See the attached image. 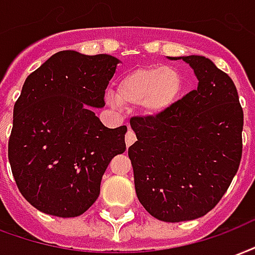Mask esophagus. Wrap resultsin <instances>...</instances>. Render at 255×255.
Here are the masks:
<instances>
[{
  "mask_svg": "<svg viewBox=\"0 0 255 255\" xmlns=\"http://www.w3.org/2000/svg\"><path fill=\"white\" fill-rule=\"evenodd\" d=\"M135 140H136V136H135V133H133L132 131H128L127 135H126V146H127V147L132 146L133 143H135Z\"/></svg>",
  "mask_w": 255,
  "mask_h": 255,
  "instance_id": "esophagus-1",
  "label": "esophagus"
}]
</instances>
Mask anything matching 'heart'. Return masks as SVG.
<instances>
[{"instance_id":"obj_1","label":"heart","mask_w":255,"mask_h":255,"mask_svg":"<svg viewBox=\"0 0 255 255\" xmlns=\"http://www.w3.org/2000/svg\"><path fill=\"white\" fill-rule=\"evenodd\" d=\"M184 88L180 70L173 66H146L131 70L118 82V92L107 90L105 103L123 109L139 105L143 113L156 118L175 105Z\"/></svg>"}]
</instances>
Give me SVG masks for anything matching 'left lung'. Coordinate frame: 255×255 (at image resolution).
Segmentation results:
<instances>
[{
  "label": "left lung",
  "instance_id": "8db88e82",
  "mask_svg": "<svg viewBox=\"0 0 255 255\" xmlns=\"http://www.w3.org/2000/svg\"><path fill=\"white\" fill-rule=\"evenodd\" d=\"M182 59L197 89L156 118H132L136 142L128 148L135 190L148 214L162 222L201 218L218 204L242 158L243 111L224 71L200 55Z\"/></svg>",
  "mask_w": 255,
  "mask_h": 255
}]
</instances>
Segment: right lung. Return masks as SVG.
Listing matches in <instances>:
<instances>
[{
  "mask_svg": "<svg viewBox=\"0 0 255 255\" xmlns=\"http://www.w3.org/2000/svg\"><path fill=\"white\" fill-rule=\"evenodd\" d=\"M120 63L107 54L60 51L27 77L13 109L7 156L17 188L40 212L80 216L100 195L127 127L108 128L93 108Z\"/></svg>",
  "mask_w": 255,
  "mask_h": 255,
  "instance_id": "obj_1",
  "label": "right lung"
}]
</instances>
